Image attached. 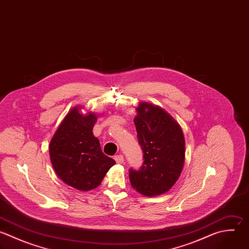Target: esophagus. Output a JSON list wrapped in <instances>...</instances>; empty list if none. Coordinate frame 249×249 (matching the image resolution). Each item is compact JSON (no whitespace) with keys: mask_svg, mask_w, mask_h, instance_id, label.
<instances>
[{"mask_svg":"<svg viewBox=\"0 0 249 249\" xmlns=\"http://www.w3.org/2000/svg\"><path fill=\"white\" fill-rule=\"evenodd\" d=\"M114 159H115V160H116L118 163H123L124 160L123 155H117V156L114 157Z\"/></svg>","mask_w":249,"mask_h":249,"instance_id":"esophagus-1","label":"esophagus"}]
</instances>
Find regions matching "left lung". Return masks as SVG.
I'll list each match as a JSON object with an SVG mask.
<instances>
[{"mask_svg":"<svg viewBox=\"0 0 249 249\" xmlns=\"http://www.w3.org/2000/svg\"><path fill=\"white\" fill-rule=\"evenodd\" d=\"M133 122L143 151V165L129 169L135 191L155 196L169 191L178 180L185 161V138L179 124L162 108L139 102Z\"/></svg>","mask_w":249,"mask_h":249,"instance_id":"1","label":"left lung"}]
</instances>
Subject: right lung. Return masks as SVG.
Masks as SVG:
<instances>
[{"mask_svg": "<svg viewBox=\"0 0 249 249\" xmlns=\"http://www.w3.org/2000/svg\"><path fill=\"white\" fill-rule=\"evenodd\" d=\"M72 108L65 116L50 143V157L57 176L79 191H90L100 185L116 161L103 154L92 128L97 115L82 114Z\"/></svg>", "mask_w": 249, "mask_h": 249, "instance_id": "right-lung-1", "label": "right lung"}]
</instances>
